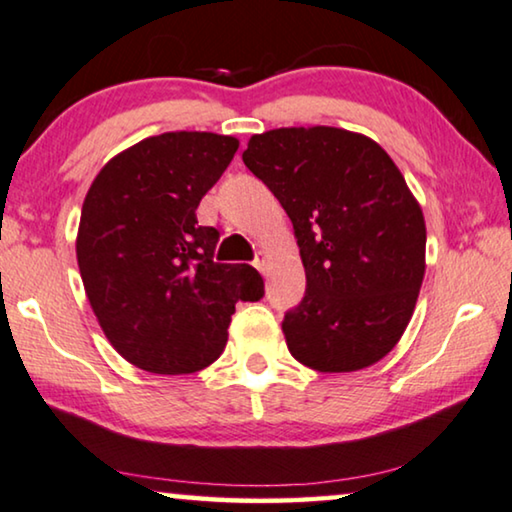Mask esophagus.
Returning <instances> with one entry per match:
<instances>
[{
    "label": "esophagus",
    "mask_w": 512,
    "mask_h": 512,
    "mask_svg": "<svg viewBox=\"0 0 512 512\" xmlns=\"http://www.w3.org/2000/svg\"><path fill=\"white\" fill-rule=\"evenodd\" d=\"M254 268L258 270V272H268V254H263V251H258L256 254V258H254Z\"/></svg>",
    "instance_id": "obj_1"
}]
</instances>
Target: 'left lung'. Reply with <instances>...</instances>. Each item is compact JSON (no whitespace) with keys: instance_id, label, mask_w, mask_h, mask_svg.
<instances>
[{"instance_id":"left-lung-1","label":"left lung","mask_w":512,"mask_h":512,"mask_svg":"<svg viewBox=\"0 0 512 512\" xmlns=\"http://www.w3.org/2000/svg\"><path fill=\"white\" fill-rule=\"evenodd\" d=\"M242 161L286 210L305 265V298L281 323L288 351L330 374L379 362L425 277V217L395 161L335 127L258 133Z\"/></svg>"}]
</instances>
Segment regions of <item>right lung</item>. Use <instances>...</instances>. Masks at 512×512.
<instances>
[{
	"instance_id": "add662e5",
	"label": "right lung",
	"mask_w": 512,
	"mask_h": 512,
	"mask_svg": "<svg viewBox=\"0 0 512 512\" xmlns=\"http://www.w3.org/2000/svg\"><path fill=\"white\" fill-rule=\"evenodd\" d=\"M238 147L219 133H161L110 159L87 191L76 240L87 300L115 351L145 372L212 365L235 302L263 298L251 265L212 261L219 231L196 219Z\"/></svg>"
}]
</instances>
